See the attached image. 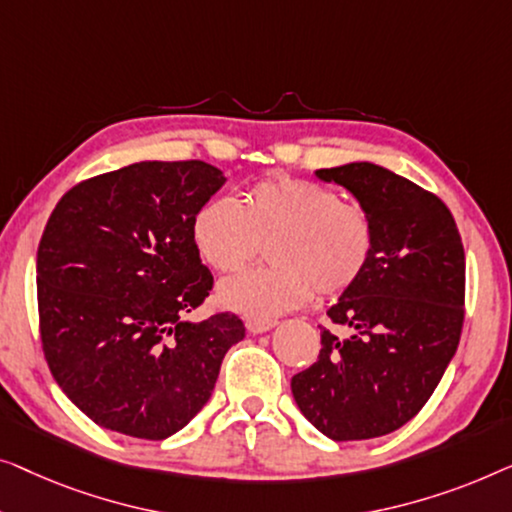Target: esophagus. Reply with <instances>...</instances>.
<instances>
[{
    "label": "esophagus",
    "mask_w": 512,
    "mask_h": 512,
    "mask_svg": "<svg viewBox=\"0 0 512 512\" xmlns=\"http://www.w3.org/2000/svg\"><path fill=\"white\" fill-rule=\"evenodd\" d=\"M246 327L250 334H264V331H269L276 327V320H259V318H248L246 320Z\"/></svg>",
    "instance_id": "1"
}]
</instances>
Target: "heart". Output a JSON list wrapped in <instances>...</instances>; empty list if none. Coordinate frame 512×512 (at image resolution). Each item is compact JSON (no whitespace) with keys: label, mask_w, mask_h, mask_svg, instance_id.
<instances>
[{"label":"heart","mask_w":512,"mask_h":512,"mask_svg":"<svg viewBox=\"0 0 512 512\" xmlns=\"http://www.w3.org/2000/svg\"><path fill=\"white\" fill-rule=\"evenodd\" d=\"M192 241L215 271H236L266 241L264 269L220 283V301L250 318L269 320L320 299L338 297L362 276L376 246L364 206L304 178H264L241 194L208 199L192 218Z\"/></svg>","instance_id":"b5f03b06"}]
</instances>
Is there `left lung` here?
Wrapping results in <instances>:
<instances>
[{"label":"left lung","mask_w":512,"mask_h":512,"mask_svg":"<svg viewBox=\"0 0 512 512\" xmlns=\"http://www.w3.org/2000/svg\"><path fill=\"white\" fill-rule=\"evenodd\" d=\"M371 213L366 269L320 327L318 362L292 378L308 422L334 441H364L420 413L455 357L464 325L466 259L450 208L434 192L371 162L315 171Z\"/></svg>","instance_id":"1"}]
</instances>
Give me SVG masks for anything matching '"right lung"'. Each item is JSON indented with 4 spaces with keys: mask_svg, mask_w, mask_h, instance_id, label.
Here are the masks:
<instances>
[{
    "mask_svg": "<svg viewBox=\"0 0 512 512\" xmlns=\"http://www.w3.org/2000/svg\"><path fill=\"white\" fill-rule=\"evenodd\" d=\"M225 183L201 160L136 162L57 201L37 253L48 369L92 422L162 441L181 431L246 336L239 315L183 320L213 287L192 218Z\"/></svg>",
    "mask_w": 512,
    "mask_h": 512,
    "instance_id": "obj_1",
    "label": "right lung"
}]
</instances>
